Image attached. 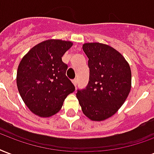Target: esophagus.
Instances as JSON below:
<instances>
[{
  "label": "esophagus",
  "mask_w": 154,
  "mask_h": 154,
  "mask_svg": "<svg viewBox=\"0 0 154 154\" xmlns=\"http://www.w3.org/2000/svg\"><path fill=\"white\" fill-rule=\"evenodd\" d=\"M72 84H73V85H74L75 87H77V79L72 80Z\"/></svg>",
  "instance_id": "esophagus-1"
}]
</instances>
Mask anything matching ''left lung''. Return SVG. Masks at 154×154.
<instances>
[{
    "mask_svg": "<svg viewBox=\"0 0 154 154\" xmlns=\"http://www.w3.org/2000/svg\"><path fill=\"white\" fill-rule=\"evenodd\" d=\"M89 58L90 81L77 90L82 112L92 121H103L118 111L132 87V72L125 58L112 47L100 43L82 46Z\"/></svg>",
    "mask_w": 154,
    "mask_h": 154,
    "instance_id": "obj_1",
    "label": "left lung"
}]
</instances>
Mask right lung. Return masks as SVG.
<instances>
[{"instance_id":"add662e5","label":"right lung","mask_w":154,"mask_h":154,"mask_svg":"<svg viewBox=\"0 0 154 154\" xmlns=\"http://www.w3.org/2000/svg\"><path fill=\"white\" fill-rule=\"evenodd\" d=\"M72 46L70 41L48 39L33 47L20 61L17 90L26 106L36 116L50 117L62 107L75 90L66 77L62 56Z\"/></svg>"}]
</instances>
